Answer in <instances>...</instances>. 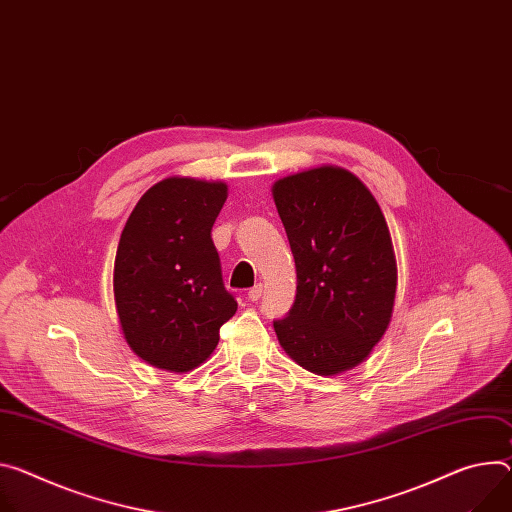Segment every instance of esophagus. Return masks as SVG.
I'll use <instances>...</instances> for the list:
<instances>
[{
	"label": "esophagus",
	"instance_id": "obj_1",
	"mask_svg": "<svg viewBox=\"0 0 512 512\" xmlns=\"http://www.w3.org/2000/svg\"><path fill=\"white\" fill-rule=\"evenodd\" d=\"M261 294H263V286H261V284H257L255 288H251V290H249V294H247V296H249V300H251V302H257V300L261 298Z\"/></svg>",
	"mask_w": 512,
	"mask_h": 512
}]
</instances>
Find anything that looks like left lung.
<instances>
[{
	"label": "left lung",
	"instance_id": "left-lung-1",
	"mask_svg": "<svg viewBox=\"0 0 512 512\" xmlns=\"http://www.w3.org/2000/svg\"><path fill=\"white\" fill-rule=\"evenodd\" d=\"M296 261V300L277 341L316 376L363 363L392 320L396 257L386 218L351 171L320 165L271 188Z\"/></svg>",
	"mask_w": 512,
	"mask_h": 512
}]
</instances>
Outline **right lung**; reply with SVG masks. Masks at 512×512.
I'll list each match as a JSON object with an SVG mask.
<instances>
[{"mask_svg":"<svg viewBox=\"0 0 512 512\" xmlns=\"http://www.w3.org/2000/svg\"><path fill=\"white\" fill-rule=\"evenodd\" d=\"M226 196L224 181L175 175L149 188L126 220L114 300L128 347L153 367L196 369L237 312L210 235Z\"/></svg>","mask_w":512,"mask_h":512,"instance_id":"add662e5","label":"right lung"}]
</instances>
